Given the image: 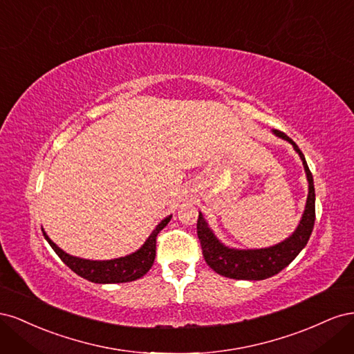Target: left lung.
I'll use <instances>...</instances> for the list:
<instances>
[{
	"mask_svg": "<svg viewBox=\"0 0 354 354\" xmlns=\"http://www.w3.org/2000/svg\"><path fill=\"white\" fill-rule=\"evenodd\" d=\"M273 133L277 137H281L283 140L291 143L303 160L308 180V196L306 202V209L301 221H299L298 227L291 236L286 238L281 243L261 250H233L226 245H223L216 236H214V233L208 227L205 218H203V216L199 212L196 229L203 259H205L207 264L214 272H217L221 276L230 277V279L263 281L267 279V277L277 274L295 259L299 251L304 248L310 239V234L313 232L316 218L313 176L310 173L303 152L299 151V147L294 143V140H291L285 133L279 130H274Z\"/></svg>",
	"mask_w": 354,
	"mask_h": 354,
	"instance_id": "1",
	"label": "left lung"
}]
</instances>
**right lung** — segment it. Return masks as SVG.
Listing matches in <instances>:
<instances>
[{"label":"right lung","instance_id":"1","mask_svg":"<svg viewBox=\"0 0 354 354\" xmlns=\"http://www.w3.org/2000/svg\"><path fill=\"white\" fill-rule=\"evenodd\" d=\"M169 220L171 216H168L158 224L156 229L151 233V236L146 239L140 250H137L130 255L106 261L84 260L78 259V257L69 255L65 251H62L59 246L47 236V233L44 230H42V233H44V238L47 239L51 248L60 257V260L78 276L94 283H122L140 279L142 276H145L151 270L156 255V236L169 223Z\"/></svg>","mask_w":354,"mask_h":354}]
</instances>
